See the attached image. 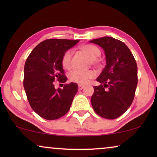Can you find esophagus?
Listing matches in <instances>:
<instances>
[{
  "label": "esophagus",
  "instance_id": "esophagus-1",
  "mask_svg": "<svg viewBox=\"0 0 157 157\" xmlns=\"http://www.w3.org/2000/svg\"><path fill=\"white\" fill-rule=\"evenodd\" d=\"M83 88H84V86L83 85H81V84H78V90L79 91H81V90H82Z\"/></svg>",
  "mask_w": 157,
  "mask_h": 157
}]
</instances>
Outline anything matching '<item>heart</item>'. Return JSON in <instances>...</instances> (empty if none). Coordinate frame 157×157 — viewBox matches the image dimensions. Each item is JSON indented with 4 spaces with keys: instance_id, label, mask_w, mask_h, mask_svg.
I'll return each mask as SVG.
<instances>
[{
    "instance_id": "heart-1",
    "label": "heart",
    "mask_w": 157,
    "mask_h": 157,
    "mask_svg": "<svg viewBox=\"0 0 157 157\" xmlns=\"http://www.w3.org/2000/svg\"><path fill=\"white\" fill-rule=\"evenodd\" d=\"M80 49L91 59L93 63H96L95 59L100 55V50L97 47L91 44H85L80 47ZM71 58L72 51L71 50L66 51L61 58V65L63 68L66 70L71 68ZM96 76V73L93 70L81 71L74 70L68 75L69 80L72 82L78 83V84H86L89 83L90 79L93 78Z\"/></svg>"
}]
</instances>
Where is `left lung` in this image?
<instances>
[{
  "instance_id": "8db88e82",
  "label": "left lung",
  "mask_w": 157,
  "mask_h": 157,
  "mask_svg": "<svg viewBox=\"0 0 157 157\" xmlns=\"http://www.w3.org/2000/svg\"><path fill=\"white\" fill-rule=\"evenodd\" d=\"M104 49L106 65L96 78L91 105L98 116L115 119L129 108L134 100L138 77L137 65L129 48L121 40L105 36L90 40Z\"/></svg>"
}]
</instances>
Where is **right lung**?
I'll return each mask as SVG.
<instances>
[{
	"label": "right lung",
	"instance_id": "right-lung-1",
	"mask_svg": "<svg viewBox=\"0 0 157 157\" xmlns=\"http://www.w3.org/2000/svg\"><path fill=\"white\" fill-rule=\"evenodd\" d=\"M78 41L45 40L27 58L23 87L32 109L45 119L55 120L65 115L78 91L76 83H66L63 89H56L53 81L65 83L67 80L61 65L62 56Z\"/></svg>",
	"mask_w": 157,
	"mask_h": 157
}]
</instances>
